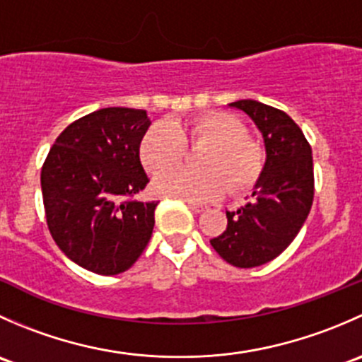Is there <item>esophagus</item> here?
I'll return each mask as SVG.
<instances>
[{
  "label": "esophagus",
  "instance_id": "34e87169",
  "mask_svg": "<svg viewBox=\"0 0 362 362\" xmlns=\"http://www.w3.org/2000/svg\"><path fill=\"white\" fill-rule=\"evenodd\" d=\"M187 203V206L191 208L192 211H196V214H202V211L206 210V206H203V204H198V203H191V202H185Z\"/></svg>",
  "mask_w": 362,
  "mask_h": 362
}]
</instances>
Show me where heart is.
<instances>
[{"label": "heart", "mask_w": 362, "mask_h": 362, "mask_svg": "<svg viewBox=\"0 0 362 362\" xmlns=\"http://www.w3.org/2000/svg\"><path fill=\"white\" fill-rule=\"evenodd\" d=\"M205 148L197 158L199 170H170L185 155V146ZM140 160L145 170L160 174L154 189L191 203L218 198L228 185L229 192H243L261 177L266 152L255 138L245 134V126L226 112H206L184 122H158L140 141Z\"/></svg>", "instance_id": "1"}]
</instances>
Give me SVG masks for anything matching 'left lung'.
<instances>
[{"label": "left lung", "instance_id": "obj_1", "mask_svg": "<svg viewBox=\"0 0 362 362\" xmlns=\"http://www.w3.org/2000/svg\"><path fill=\"white\" fill-rule=\"evenodd\" d=\"M233 108L245 112L262 133L266 164L252 199L226 211L228 228L210 243L236 268H255L282 254L305 224L313 203L312 147L286 112L254 100Z\"/></svg>", "mask_w": 362, "mask_h": 362}]
</instances>
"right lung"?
<instances>
[{"instance_id":"right-lung-1","label":"right lung","mask_w":362,"mask_h":362,"mask_svg":"<svg viewBox=\"0 0 362 362\" xmlns=\"http://www.w3.org/2000/svg\"><path fill=\"white\" fill-rule=\"evenodd\" d=\"M147 112L101 108L71 122L42 166L45 218L68 259L98 275H117L136 262L154 229L158 202L134 196L148 177L140 141Z\"/></svg>"}]
</instances>
